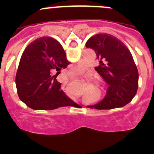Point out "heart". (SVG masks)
Returning <instances> with one entry per match:
<instances>
[{
    "label": "heart",
    "instance_id": "obj_1",
    "mask_svg": "<svg viewBox=\"0 0 154 154\" xmlns=\"http://www.w3.org/2000/svg\"><path fill=\"white\" fill-rule=\"evenodd\" d=\"M86 67V63H80L77 65L76 66H74L71 71H69V75L73 77V76H75L77 74H80L83 72L85 70V68Z\"/></svg>",
    "mask_w": 154,
    "mask_h": 154
}]
</instances>
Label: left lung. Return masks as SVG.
Returning a JSON list of instances; mask_svg holds the SVG:
<instances>
[{
  "label": "left lung",
  "mask_w": 154,
  "mask_h": 154,
  "mask_svg": "<svg viewBox=\"0 0 154 154\" xmlns=\"http://www.w3.org/2000/svg\"><path fill=\"white\" fill-rule=\"evenodd\" d=\"M86 47L95 51L100 65L94 69L109 85L104 98L88 108L111 109L130 103L137 92L139 73L127 46L114 35L99 33L87 41Z\"/></svg>",
  "instance_id": "left-lung-1"
}]
</instances>
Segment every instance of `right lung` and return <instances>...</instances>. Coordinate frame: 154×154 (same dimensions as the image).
<instances>
[{"instance_id":"obj_1","label":"right lung","mask_w":154,"mask_h":154,"mask_svg":"<svg viewBox=\"0 0 154 154\" xmlns=\"http://www.w3.org/2000/svg\"><path fill=\"white\" fill-rule=\"evenodd\" d=\"M69 64L63 46L56 39L46 36L32 42L23 52L15 77L20 100L35 110L75 104L60 90L61 83L55 75L52 76Z\"/></svg>"}]
</instances>
